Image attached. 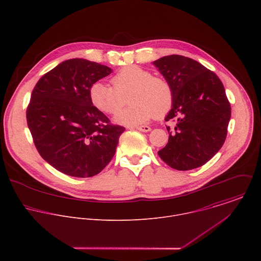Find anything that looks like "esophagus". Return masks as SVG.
<instances>
[{"label": "esophagus", "mask_w": 261, "mask_h": 261, "mask_svg": "<svg viewBox=\"0 0 261 261\" xmlns=\"http://www.w3.org/2000/svg\"><path fill=\"white\" fill-rule=\"evenodd\" d=\"M136 129L141 132H150L151 131V127H148V126H138V127H136Z\"/></svg>", "instance_id": "34e87169"}]
</instances>
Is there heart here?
<instances>
[{"label": "heart", "mask_w": 261, "mask_h": 261, "mask_svg": "<svg viewBox=\"0 0 261 261\" xmlns=\"http://www.w3.org/2000/svg\"><path fill=\"white\" fill-rule=\"evenodd\" d=\"M114 87L103 82L92 85L89 95L93 105L104 114L114 115L124 105L129 94L133 105L115 117V122L125 126H137L161 117L170 109L172 91L169 84L141 67L132 65L121 69L111 79Z\"/></svg>", "instance_id": "b5f03b06"}]
</instances>
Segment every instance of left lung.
Instances as JSON below:
<instances>
[{"label": "left lung", "mask_w": 261, "mask_h": 261, "mask_svg": "<svg viewBox=\"0 0 261 261\" xmlns=\"http://www.w3.org/2000/svg\"><path fill=\"white\" fill-rule=\"evenodd\" d=\"M172 91L165 121L176 119L174 133L158 152L171 168L190 170L202 166L222 147L227 135L231 108L225 89L214 72L178 55L153 62Z\"/></svg>", "instance_id": "8db88e82"}]
</instances>
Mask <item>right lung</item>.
Returning a JSON list of instances; mask_svg holds the SVG:
<instances>
[{
    "instance_id": "obj_1",
    "label": "right lung",
    "mask_w": 261,
    "mask_h": 261,
    "mask_svg": "<svg viewBox=\"0 0 261 261\" xmlns=\"http://www.w3.org/2000/svg\"><path fill=\"white\" fill-rule=\"evenodd\" d=\"M113 72L86 59L62 62L35 86L28 127L40 156L75 177L98 174L113 159L124 127L110 125L90 99V89Z\"/></svg>"
}]
</instances>
